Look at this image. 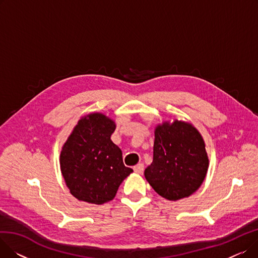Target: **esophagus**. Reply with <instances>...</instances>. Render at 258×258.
<instances>
[{
	"label": "esophagus",
	"mask_w": 258,
	"mask_h": 258,
	"mask_svg": "<svg viewBox=\"0 0 258 258\" xmlns=\"http://www.w3.org/2000/svg\"><path fill=\"white\" fill-rule=\"evenodd\" d=\"M143 169H144V165L142 163H139L138 165L134 166V171L137 172V173H142Z\"/></svg>",
	"instance_id": "esophagus-1"
}]
</instances>
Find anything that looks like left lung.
Here are the masks:
<instances>
[{
    "mask_svg": "<svg viewBox=\"0 0 258 258\" xmlns=\"http://www.w3.org/2000/svg\"><path fill=\"white\" fill-rule=\"evenodd\" d=\"M208 164L205 143L198 130L175 120L157 126L153 162L144 175L158 195L178 201L198 190Z\"/></svg>",
    "mask_w": 258,
    "mask_h": 258,
    "instance_id": "8db88e82",
    "label": "left lung"
}]
</instances>
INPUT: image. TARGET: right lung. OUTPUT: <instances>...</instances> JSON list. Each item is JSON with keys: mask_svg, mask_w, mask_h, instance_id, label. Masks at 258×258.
I'll list each match as a JSON object with an SVG mask.
<instances>
[{"mask_svg": "<svg viewBox=\"0 0 258 258\" xmlns=\"http://www.w3.org/2000/svg\"><path fill=\"white\" fill-rule=\"evenodd\" d=\"M116 125L94 113L80 119L60 153V169L77 200L100 205L115 198L132 168L124 166L120 148L111 140Z\"/></svg>", "mask_w": 258, "mask_h": 258, "instance_id": "1", "label": "right lung"}]
</instances>
